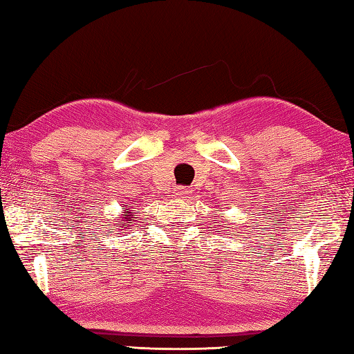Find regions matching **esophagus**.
Returning <instances> with one entry per match:
<instances>
[{
	"instance_id": "1",
	"label": "esophagus",
	"mask_w": 354,
	"mask_h": 354,
	"mask_svg": "<svg viewBox=\"0 0 354 354\" xmlns=\"http://www.w3.org/2000/svg\"><path fill=\"white\" fill-rule=\"evenodd\" d=\"M173 193H175V198H187V196H189V192H187L184 187H176L175 192H173Z\"/></svg>"
}]
</instances>
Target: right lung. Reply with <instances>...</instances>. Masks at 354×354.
<instances>
[{"instance_id": "right-lung-1", "label": "right lung", "mask_w": 354, "mask_h": 354, "mask_svg": "<svg viewBox=\"0 0 354 354\" xmlns=\"http://www.w3.org/2000/svg\"><path fill=\"white\" fill-rule=\"evenodd\" d=\"M124 212V214L122 215V213ZM136 214H135V212L133 210H130V205H127L126 207V210L124 212H121V218H120V223H122V224H120V230H129V228L133 225V221L135 219H131V218H135Z\"/></svg>"}]
</instances>
